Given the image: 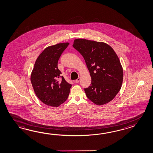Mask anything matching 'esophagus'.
I'll list each match as a JSON object with an SVG mask.
<instances>
[{
  "label": "esophagus",
  "instance_id": "34e87169",
  "mask_svg": "<svg viewBox=\"0 0 153 153\" xmlns=\"http://www.w3.org/2000/svg\"><path fill=\"white\" fill-rule=\"evenodd\" d=\"M80 80H81V78H80V77H78L77 79L75 80V83H79V82L80 81Z\"/></svg>",
  "mask_w": 153,
  "mask_h": 153
}]
</instances>
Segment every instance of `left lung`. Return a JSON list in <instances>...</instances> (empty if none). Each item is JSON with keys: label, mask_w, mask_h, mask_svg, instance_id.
I'll return each mask as SVG.
<instances>
[{"label": "left lung", "mask_w": 153, "mask_h": 153, "mask_svg": "<svg viewBox=\"0 0 153 153\" xmlns=\"http://www.w3.org/2000/svg\"><path fill=\"white\" fill-rule=\"evenodd\" d=\"M73 47L84 58L91 83L84 88L88 98L97 105L108 103L122 87L123 70L114 51L108 44L77 39Z\"/></svg>", "instance_id": "1"}]
</instances>
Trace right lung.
I'll return each instance as SVG.
<instances>
[{
  "label": "right lung",
  "mask_w": 153,
  "mask_h": 153,
  "mask_svg": "<svg viewBox=\"0 0 153 153\" xmlns=\"http://www.w3.org/2000/svg\"><path fill=\"white\" fill-rule=\"evenodd\" d=\"M69 43L46 48L38 56L30 76L36 97L48 106L58 107L69 97L72 85L66 81L58 68V62ZM61 77L62 80H59Z\"/></svg>",
  "instance_id": "right-lung-1"
}]
</instances>
